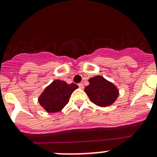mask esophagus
Masks as SVG:
<instances>
[{"instance_id": "esophagus-1", "label": "esophagus", "mask_w": 157, "mask_h": 157, "mask_svg": "<svg viewBox=\"0 0 157 157\" xmlns=\"http://www.w3.org/2000/svg\"><path fill=\"white\" fill-rule=\"evenodd\" d=\"M78 86H79V87H80V89H83V87H84V86H83V83H78Z\"/></svg>"}]
</instances>
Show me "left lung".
I'll use <instances>...</instances> for the list:
<instances>
[{
  "label": "left lung",
  "instance_id": "left-lung-1",
  "mask_svg": "<svg viewBox=\"0 0 157 157\" xmlns=\"http://www.w3.org/2000/svg\"><path fill=\"white\" fill-rule=\"evenodd\" d=\"M90 84L84 91L90 97V101L100 107L112 105L118 96V90L111 82L102 76H96L89 80Z\"/></svg>",
  "mask_w": 157,
  "mask_h": 157
}]
</instances>
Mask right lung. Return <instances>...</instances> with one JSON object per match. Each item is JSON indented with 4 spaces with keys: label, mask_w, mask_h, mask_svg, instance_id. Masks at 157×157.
Wrapping results in <instances>:
<instances>
[{
    "label": "right lung",
    "mask_w": 157,
    "mask_h": 157,
    "mask_svg": "<svg viewBox=\"0 0 157 157\" xmlns=\"http://www.w3.org/2000/svg\"><path fill=\"white\" fill-rule=\"evenodd\" d=\"M78 88L75 83L67 84L64 80H55L45 88L39 97V102L48 112H60L69 102L73 92Z\"/></svg>",
    "instance_id": "add662e5"
}]
</instances>
